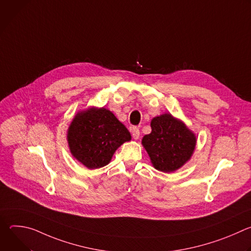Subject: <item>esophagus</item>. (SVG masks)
<instances>
[{
  "mask_svg": "<svg viewBox=\"0 0 251 251\" xmlns=\"http://www.w3.org/2000/svg\"><path fill=\"white\" fill-rule=\"evenodd\" d=\"M130 131H131V134H132V136H133V138H134L135 140L139 139V137H140V130H139L138 127L133 126V127H131Z\"/></svg>",
  "mask_w": 251,
  "mask_h": 251,
  "instance_id": "34e87169",
  "label": "esophagus"
}]
</instances>
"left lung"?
Wrapping results in <instances>:
<instances>
[{
  "mask_svg": "<svg viewBox=\"0 0 251 251\" xmlns=\"http://www.w3.org/2000/svg\"><path fill=\"white\" fill-rule=\"evenodd\" d=\"M151 128L152 132L143 137L142 145L156 170L172 173L191 159L197 137L184 122L165 113L152 119Z\"/></svg>",
  "mask_w": 251,
  "mask_h": 251,
  "instance_id": "left-lung-1",
  "label": "left lung"
}]
</instances>
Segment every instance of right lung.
Here are the masks:
<instances>
[{"mask_svg": "<svg viewBox=\"0 0 251 251\" xmlns=\"http://www.w3.org/2000/svg\"><path fill=\"white\" fill-rule=\"evenodd\" d=\"M130 140L127 128L104 107L78 112L67 130L70 153L90 170L109 164L115 151Z\"/></svg>", "mask_w": 251, "mask_h": 251, "instance_id": "1", "label": "right lung"}]
</instances>
